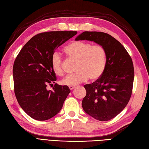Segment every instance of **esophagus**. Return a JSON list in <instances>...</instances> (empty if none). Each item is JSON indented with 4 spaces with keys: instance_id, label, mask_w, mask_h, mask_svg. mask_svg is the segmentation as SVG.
I'll return each mask as SVG.
<instances>
[{
    "instance_id": "esophagus-1",
    "label": "esophagus",
    "mask_w": 149,
    "mask_h": 149,
    "mask_svg": "<svg viewBox=\"0 0 149 149\" xmlns=\"http://www.w3.org/2000/svg\"><path fill=\"white\" fill-rule=\"evenodd\" d=\"M75 88V86H69V88L70 90H72Z\"/></svg>"
}]
</instances>
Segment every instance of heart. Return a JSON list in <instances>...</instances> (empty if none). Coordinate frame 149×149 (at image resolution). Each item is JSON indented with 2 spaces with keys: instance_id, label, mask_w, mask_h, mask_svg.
<instances>
[{
  "instance_id": "1",
  "label": "heart",
  "mask_w": 149,
  "mask_h": 149,
  "mask_svg": "<svg viewBox=\"0 0 149 149\" xmlns=\"http://www.w3.org/2000/svg\"><path fill=\"white\" fill-rule=\"evenodd\" d=\"M64 50L70 58L77 61L75 70L77 72L63 79L61 82L62 84L75 86L88 78L95 81L102 76L107 63V52L102 46L84 41H74L66 45ZM50 64L56 75H63V60L58 52L52 54Z\"/></svg>"
}]
</instances>
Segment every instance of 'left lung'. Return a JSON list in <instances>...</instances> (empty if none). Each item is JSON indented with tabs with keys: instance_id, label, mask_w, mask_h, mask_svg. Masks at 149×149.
<instances>
[{
	"instance_id": "1",
	"label": "left lung",
	"mask_w": 149,
	"mask_h": 149,
	"mask_svg": "<svg viewBox=\"0 0 149 149\" xmlns=\"http://www.w3.org/2000/svg\"><path fill=\"white\" fill-rule=\"evenodd\" d=\"M75 40L93 41L107 52L106 66L102 76L84 85V111L100 121L115 118L127 106L132 95L134 72L130 55L118 40L105 33L85 31Z\"/></svg>"
}]
</instances>
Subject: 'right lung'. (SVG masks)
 <instances>
[{"mask_svg":"<svg viewBox=\"0 0 149 149\" xmlns=\"http://www.w3.org/2000/svg\"><path fill=\"white\" fill-rule=\"evenodd\" d=\"M77 31H49L36 34L26 43L16 58L13 75L14 91L19 105L37 120L57 115L70 92L68 86L55 83L53 91L46 86L56 81L50 59L55 50Z\"/></svg>","mask_w":149,"mask_h":149,"instance_id":"1","label":"right lung"}]
</instances>
